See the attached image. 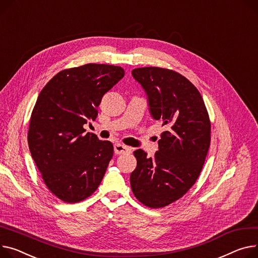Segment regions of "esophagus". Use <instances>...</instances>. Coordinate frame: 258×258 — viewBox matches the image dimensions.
I'll use <instances>...</instances> for the list:
<instances>
[{"label":"esophagus","mask_w":258,"mask_h":258,"mask_svg":"<svg viewBox=\"0 0 258 258\" xmlns=\"http://www.w3.org/2000/svg\"><path fill=\"white\" fill-rule=\"evenodd\" d=\"M131 150L132 149L130 147L120 144V143H116L114 145V151H115L116 154H125V153L131 152Z\"/></svg>","instance_id":"obj_1"}]
</instances>
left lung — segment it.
I'll list each match as a JSON object with an SVG mask.
<instances>
[{
	"label": "left lung",
	"instance_id": "left-lung-1",
	"mask_svg": "<svg viewBox=\"0 0 258 258\" xmlns=\"http://www.w3.org/2000/svg\"><path fill=\"white\" fill-rule=\"evenodd\" d=\"M132 75L147 95L151 117L166 126L153 158L142 149L134 151L132 191L146 207L164 208L196 182L210 148V117L197 88L180 74L141 67Z\"/></svg>",
	"mask_w": 258,
	"mask_h": 258
}]
</instances>
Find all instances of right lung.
<instances>
[{
    "instance_id": "obj_1",
    "label": "right lung",
    "mask_w": 258,
    "mask_h": 258,
    "mask_svg": "<svg viewBox=\"0 0 258 258\" xmlns=\"http://www.w3.org/2000/svg\"><path fill=\"white\" fill-rule=\"evenodd\" d=\"M123 77L120 66L85 64L58 73L38 95L29 148L47 188L64 202L92 195L106 173L113 144L84 134V124L96 119L102 96Z\"/></svg>"
}]
</instances>
